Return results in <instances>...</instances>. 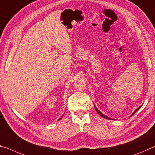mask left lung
<instances>
[{
  "mask_svg": "<svg viewBox=\"0 0 155 155\" xmlns=\"http://www.w3.org/2000/svg\"><path fill=\"white\" fill-rule=\"evenodd\" d=\"M141 106H140V107H138V108H137V109L136 110H135V111H134V112L133 113H132V114L131 115V116H132V115H133V114H134V113H135V112H136L137 111H138V110H139L140 108H141ZM94 107H95V110H96V111H97V113H98V114H99L100 115V116H101V117H104V118H105V119H110V118H109V117H107V116H105V115H104V114H103L100 111H99V110H98V109L97 108V107H96V106H95V105H94Z\"/></svg>",
  "mask_w": 155,
  "mask_h": 155,
  "instance_id": "obj_1",
  "label": "left lung"
}]
</instances>
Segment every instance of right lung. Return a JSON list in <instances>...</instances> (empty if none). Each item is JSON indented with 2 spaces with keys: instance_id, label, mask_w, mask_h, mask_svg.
Instances as JSON below:
<instances>
[{
  "instance_id": "add662e5",
  "label": "right lung",
  "mask_w": 155,
  "mask_h": 155,
  "mask_svg": "<svg viewBox=\"0 0 155 155\" xmlns=\"http://www.w3.org/2000/svg\"><path fill=\"white\" fill-rule=\"evenodd\" d=\"M62 117H63V116H62ZM61 118H60V119H58V120H60V119H61Z\"/></svg>"
}]
</instances>
